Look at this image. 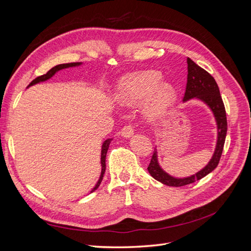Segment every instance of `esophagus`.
Masks as SVG:
<instances>
[{
    "label": "esophagus",
    "instance_id": "34e87169",
    "mask_svg": "<svg viewBox=\"0 0 251 251\" xmlns=\"http://www.w3.org/2000/svg\"><path fill=\"white\" fill-rule=\"evenodd\" d=\"M133 134H134V126L131 124H128L121 128V135H123L125 138L131 137V136H133Z\"/></svg>",
    "mask_w": 251,
    "mask_h": 251
}]
</instances>
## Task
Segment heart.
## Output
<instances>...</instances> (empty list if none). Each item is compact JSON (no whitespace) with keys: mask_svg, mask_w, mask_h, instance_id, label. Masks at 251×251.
<instances>
[{"mask_svg":"<svg viewBox=\"0 0 251 251\" xmlns=\"http://www.w3.org/2000/svg\"><path fill=\"white\" fill-rule=\"evenodd\" d=\"M161 78L162 74L155 70L127 75L119 82L117 100L123 105H136L146 100L144 111L150 116H156L171 107L176 100V89Z\"/></svg>","mask_w":251,"mask_h":251,"instance_id":"heart-1","label":"heart"}]
</instances>
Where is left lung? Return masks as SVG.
I'll return each mask as SVG.
<instances>
[{"label":"left lung","mask_w":251,"mask_h":251,"mask_svg":"<svg viewBox=\"0 0 251 251\" xmlns=\"http://www.w3.org/2000/svg\"><path fill=\"white\" fill-rule=\"evenodd\" d=\"M194 97L199 98L205 103H207L208 107L215 114L218 125V141L215 154L209 163L199 173L188 178L176 179L160 169L157 161V151H154L151 162L148 166V171L151 177L165 185L178 187L194 183L197 180L204 178L206 175L214 171L218 166L222 156L227 133V118L224 102L222 100L221 94H220L219 87L215 78L207 71H205L203 68L199 67L191 58L187 57V82L183 101Z\"/></svg>","instance_id":"obj_1"}]
</instances>
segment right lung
I'll use <instances>...</instances> for the list:
<instances>
[{
    "mask_svg": "<svg viewBox=\"0 0 251 251\" xmlns=\"http://www.w3.org/2000/svg\"><path fill=\"white\" fill-rule=\"evenodd\" d=\"M80 63H68V64H60V65H57L55 67L51 68V69L46 73V74H43L41 75V76H37L36 78H34L31 82L29 83V86H32V85H35V83L40 82V81H44V80H47L49 79L51 76H53L58 70H62V69H65V68H69V67H75V66H78ZM28 86V87H29ZM112 141V139H107L103 144H102V148H101V166H102V170H101V175H100V180H98L97 184L95 185V187L92 189L93 193L94 191H96V189L98 188V186L100 185L101 183V180L103 178V175H104V172H105V156H107V151L109 150V146H110V142Z\"/></svg>",
    "mask_w": 251,
    "mask_h": 251,
    "instance_id": "right-lung-1",
    "label": "right lung"
}]
</instances>
